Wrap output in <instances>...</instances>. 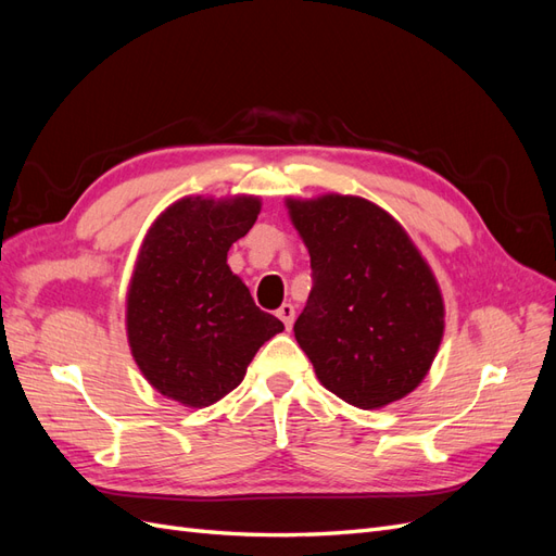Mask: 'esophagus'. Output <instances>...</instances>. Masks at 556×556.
Masks as SVG:
<instances>
[{"label": "esophagus", "mask_w": 556, "mask_h": 556, "mask_svg": "<svg viewBox=\"0 0 556 556\" xmlns=\"http://www.w3.org/2000/svg\"><path fill=\"white\" fill-rule=\"evenodd\" d=\"M276 315L282 319V325H285V329H292V323H294V306L292 304H282L278 311H276Z\"/></svg>", "instance_id": "obj_1"}]
</instances>
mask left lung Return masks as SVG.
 I'll return each instance as SVG.
<instances>
[{"instance_id":"1","label":"left lung","mask_w":556,"mask_h":556,"mask_svg":"<svg viewBox=\"0 0 556 556\" xmlns=\"http://www.w3.org/2000/svg\"><path fill=\"white\" fill-rule=\"evenodd\" d=\"M288 211L313 268L294 339L317 380L364 410L410 394L445 329L427 260L390 213L362 197L288 199Z\"/></svg>"}]
</instances>
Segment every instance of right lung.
<instances>
[{"mask_svg": "<svg viewBox=\"0 0 556 556\" xmlns=\"http://www.w3.org/2000/svg\"><path fill=\"white\" fill-rule=\"evenodd\" d=\"M260 208L248 194L182 197L141 243L127 292L131 357L160 394L188 408L239 387L255 352L285 329L227 264Z\"/></svg>", "mask_w": 556, "mask_h": 556, "instance_id": "1", "label": "right lung"}]
</instances>
